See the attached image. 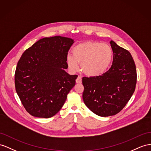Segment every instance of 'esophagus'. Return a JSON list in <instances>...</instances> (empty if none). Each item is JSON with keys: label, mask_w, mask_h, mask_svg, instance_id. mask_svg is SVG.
Segmentation results:
<instances>
[{"label": "esophagus", "mask_w": 151, "mask_h": 151, "mask_svg": "<svg viewBox=\"0 0 151 151\" xmlns=\"http://www.w3.org/2000/svg\"><path fill=\"white\" fill-rule=\"evenodd\" d=\"M76 83H82V78H81V76H78L77 77V78L76 80Z\"/></svg>", "instance_id": "1"}]
</instances>
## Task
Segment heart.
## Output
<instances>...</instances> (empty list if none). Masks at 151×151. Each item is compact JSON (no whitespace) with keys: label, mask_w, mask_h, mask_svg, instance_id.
Here are the masks:
<instances>
[{"label":"heart","mask_w":151,"mask_h":151,"mask_svg":"<svg viewBox=\"0 0 151 151\" xmlns=\"http://www.w3.org/2000/svg\"><path fill=\"white\" fill-rule=\"evenodd\" d=\"M73 55L68 54L66 62L72 71L78 69L88 76H97L105 73L113 58V50L106 43L87 41L76 45L72 50Z\"/></svg>","instance_id":"heart-1"}]
</instances>
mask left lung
I'll use <instances>...</instances> for the list:
<instances>
[{
	"instance_id": "8db88e82",
	"label": "left lung",
	"mask_w": 151,
	"mask_h": 151,
	"mask_svg": "<svg viewBox=\"0 0 151 151\" xmlns=\"http://www.w3.org/2000/svg\"><path fill=\"white\" fill-rule=\"evenodd\" d=\"M113 63L101 76L83 77V99L92 112L101 117L117 114L132 96L137 83V69L129 51L111 40Z\"/></svg>"
}]
</instances>
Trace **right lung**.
Masks as SVG:
<instances>
[{"label": "right lung", "mask_w": 151, "mask_h": 151, "mask_svg": "<svg viewBox=\"0 0 151 151\" xmlns=\"http://www.w3.org/2000/svg\"><path fill=\"white\" fill-rule=\"evenodd\" d=\"M74 42L60 36L44 37L23 53L15 71V88L30 115L50 118L64 105L78 77L65 71L68 52Z\"/></svg>", "instance_id": "right-lung-1"}]
</instances>
